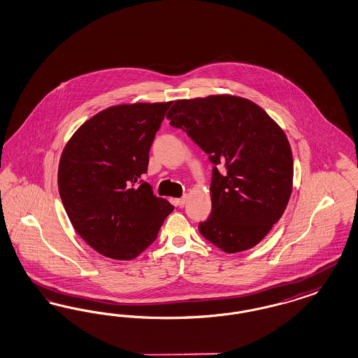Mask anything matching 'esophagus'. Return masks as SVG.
<instances>
[{"mask_svg":"<svg viewBox=\"0 0 358 358\" xmlns=\"http://www.w3.org/2000/svg\"><path fill=\"white\" fill-rule=\"evenodd\" d=\"M186 201H187V196L185 194V196H182V197L176 199V205H177V206H180V208H182V206L185 205Z\"/></svg>","mask_w":358,"mask_h":358,"instance_id":"obj_1","label":"esophagus"}]
</instances>
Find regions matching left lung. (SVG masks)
<instances>
[{
    "label": "left lung",
    "instance_id": "8db88e82",
    "mask_svg": "<svg viewBox=\"0 0 358 358\" xmlns=\"http://www.w3.org/2000/svg\"><path fill=\"white\" fill-rule=\"evenodd\" d=\"M166 117L214 164L211 213L198 224L201 235L229 254L257 246L292 192L294 160L283 129L251 100L231 95L177 100Z\"/></svg>",
    "mask_w": 358,
    "mask_h": 358
}]
</instances>
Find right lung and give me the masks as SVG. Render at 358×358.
Listing matches in <instances>:
<instances>
[{"mask_svg":"<svg viewBox=\"0 0 358 358\" xmlns=\"http://www.w3.org/2000/svg\"><path fill=\"white\" fill-rule=\"evenodd\" d=\"M171 104L110 107L80 125L63 149L58 187L64 210L76 233L107 258L138 257L174 209L141 180Z\"/></svg>","mask_w":358,"mask_h":358,"instance_id":"right-lung-1","label":"right lung"}]
</instances>
